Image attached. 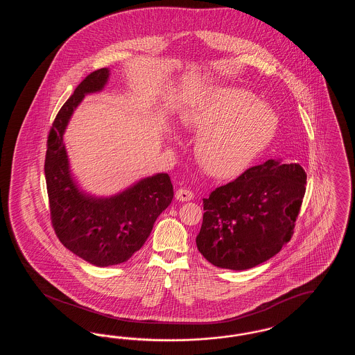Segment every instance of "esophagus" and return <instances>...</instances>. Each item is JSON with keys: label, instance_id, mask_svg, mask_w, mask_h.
Instances as JSON below:
<instances>
[{"label": "esophagus", "instance_id": "34e87169", "mask_svg": "<svg viewBox=\"0 0 355 355\" xmlns=\"http://www.w3.org/2000/svg\"><path fill=\"white\" fill-rule=\"evenodd\" d=\"M175 198H177L178 201H182V202L191 201V200H193V193H191L190 190H186V189H178V190L175 191Z\"/></svg>", "mask_w": 355, "mask_h": 355}]
</instances>
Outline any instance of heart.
<instances>
[{
	"mask_svg": "<svg viewBox=\"0 0 355 355\" xmlns=\"http://www.w3.org/2000/svg\"><path fill=\"white\" fill-rule=\"evenodd\" d=\"M185 122L201 135L197 155L203 169L230 178L246 169L270 142L279 121L274 109L252 92L220 86L186 113Z\"/></svg>",
	"mask_w": 355,
	"mask_h": 355,
	"instance_id": "1",
	"label": "heart"
}]
</instances>
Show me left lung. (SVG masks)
Instances as JSON below:
<instances>
[{
	"instance_id": "1",
	"label": "left lung",
	"mask_w": 355,
	"mask_h": 355,
	"mask_svg": "<svg viewBox=\"0 0 355 355\" xmlns=\"http://www.w3.org/2000/svg\"><path fill=\"white\" fill-rule=\"evenodd\" d=\"M306 190L300 164L268 159L203 198L196 238L214 266L248 270L279 253L293 234Z\"/></svg>"
}]
</instances>
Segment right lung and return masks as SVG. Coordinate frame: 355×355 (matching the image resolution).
<instances>
[{
    "label": "right lung",
    "mask_w": 355,
    "mask_h": 355,
    "mask_svg": "<svg viewBox=\"0 0 355 355\" xmlns=\"http://www.w3.org/2000/svg\"><path fill=\"white\" fill-rule=\"evenodd\" d=\"M109 77L110 69H98L76 87L53 122L45 159L55 234L71 253L100 268L126 262L138 252L174 196L166 173L145 177L110 197L85 191L71 174L64 144L69 121L85 96L102 92Z\"/></svg>",
    "instance_id": "1"
}]
</instances>
